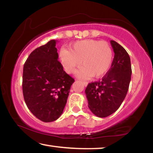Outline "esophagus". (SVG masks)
<instances>
[{"label": "esophagus", "instance_id": "1", "mask_svg": "<svg viewBox=\"0 0 153 153\" xmlns=\"http://www.w3.org/2000/svg\"><path fill=\"white\" fill-rule=\"evenodd\" d=\"M82 83H83V84H84L85 86H87V85H88V82H85V81H82Z\"/></svg>", "mask_w": 153, "mask_h": 153}]
</instances>
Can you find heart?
I'll return each instance as SVG.
<instances>
[{"label": "heart", "instance_id": "obj_1", "mask_svg": "<svg viewBox=\"0 0 153 153\" xmlns=\"http://www.w3.org/2000/svg\"><path fill=\"white\" fill-rule=\"evenodd\" d=\"M60 57L67 73H73L82 62L83 66L77 71V76L83 78L99 77L109 69L113 53L105 41L88 39L72 44L69 50H62Z\"/></svg>", "mask_w": 153, "mask_h": 153}]
</instances>
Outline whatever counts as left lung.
Here are the masks:
<instances>
[{
  "label": "left lung",
  "instance_id": "8db88e82",
  "mask_svg": "<svg viewBox=\"0 0 153 153\" xmlns=\"http://www.w3.org/2000/svg\"><path fill=\"white\" fill-rule=\"evenodd\" d=\"M114 53L111 67L102 79L90 83L85 90L88 107L98 117H106L120 108L131 80L130 58L123 46L111 40Z\"/></svg>",
  "mask_w": 153,
  "mask_h": 153
}]
</instances>
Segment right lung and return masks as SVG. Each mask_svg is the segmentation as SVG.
<instances>
[{
    "mask_svg": "<svg viewBox=\"0 0 153 153\" xmlns=\"http://www.w3.org/2000/svg\"><path fill=\"white\" fill-rule=\"evenodd\" d=\"M56 40L36 48L23 70L22 89L27 108L40 120L51 122L60 117L74 79L58 61Z\"/></svg>",
    "mask_w": 153,
    "mask_h": 153,
    "instance_id": "obj_1",
    "label": "right lung"
}]
</instances>
